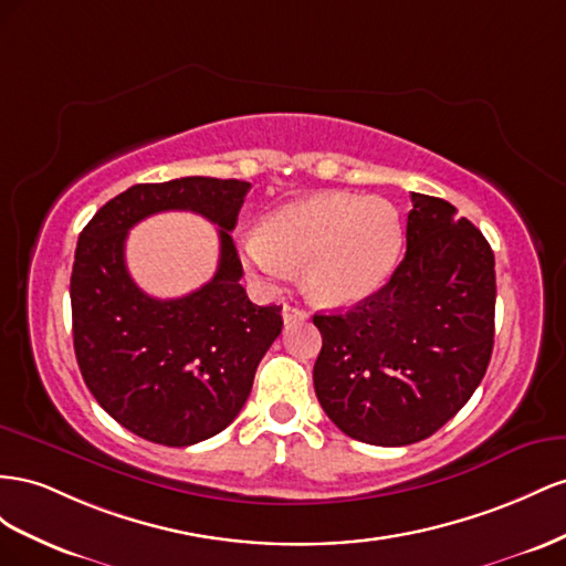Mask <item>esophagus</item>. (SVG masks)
Instances as JSON below:
<instances>
[{"label":"esophagus","instance_id":"obj_1","mask_svg":"<svg viewBox=\"0 0 566 566\" xmlns=\"http://www.w3.org/2000/svg\"><path fill=\"white\" fill-rule=\"evenodd\" d=\"M282 317H284V325H294V322L308 319V313H305L303 308H296V305H284Z\"/></svg>","mask_w":566,"mask_h":566}]
</instances>
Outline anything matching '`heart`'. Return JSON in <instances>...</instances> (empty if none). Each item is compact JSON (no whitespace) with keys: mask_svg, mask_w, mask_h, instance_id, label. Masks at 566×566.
Masks as SVG:
<instances>
[{"mask_svg":"<svg viewBox=\"0 0 566 566\" xmlns=\"http://www.w3.org/2000/svg\"><path fill=\"white\" fill-rule=\"evenodd\" d=\"M241 247L265 277L284 280L289 268H303L305 292L315 301L350 305L391 277L402 224L389 201L322 191L277 208L263 232L249 234Z\"/></svg>","mask_w":566,"mask_h":566,"instance_id":"b5f03b06","label":"heart"}]
</instances>
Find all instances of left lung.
<instances>
[{"label":"left lung","mask_w":566,"mask_h":566,"mask_svg":"<svg viewBox=\"0 0 566 566\" xmlns=\"http://www.w3.org/2000/svg\"><path fill=\"white\" fill-rule=\"evenodd\" d=\"M408 251L348 313L315 315V394L355 441L429 439L472 398L493 353L495 258L458 208L410 193Z\"/></svg>","instance_id":"1"}]
</instances>
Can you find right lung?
I'll return each instance as SVG.
<instances>
[{
	"label": "right lung",
	"mask_w": 566,
	"mask_h": 566,
	"mask_svg": "<svg viewBox=\"0 0 566 566\" xmlns=\"http://www.w3.org/2000/svg\"><path fill=\"white\" fill-rule=\"evenodd\" d=\"M249 182L180 177L135 185L80 232L71 274L73 346L96 402L142 439L185 448L211 439L244 408L255 367L282 332V305H255L230 232ZM191 210L218 223L211 283L182 300H154L124 265L126 232L144 217Z\"/></svg>",
	"instance_id": "1"
}]
</instances>
